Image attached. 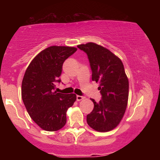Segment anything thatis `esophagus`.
Here are the masks:
<instances>
[{
  "instance_id": "1",
  "label": "esophagus",
  "mask_w": 160,
  "mask_h": 160,
  "mask_svg": "<svg viewBox=\"0 0 160 160\" xmlns=\"http://www.w3.org/2000/svg\"><path fill=\"white\" fill-rule=\"evenodd\" d=\"M84 98H85V97L82 96V95H77V100L78 101H81Z\"/></svg>"
}]
</instances>
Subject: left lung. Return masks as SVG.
I'll return each mask as SVG.
<instances>
[{"instance_id": "8db88e82", "label": "left lung", "mask_w": 160, "mask_h": 160, "mask_svg": "<svg viewBox=\"0 0 160 160\" xmlns=\"http://www.w3.org/2000/svg\"><path fill=\"white\" fill-rule=\"evenodd\" d=\"M88 56L92 80L99 84L102 100L94 103L86 117L89 126L95 131L108 132L117 127L123 117L128 98V80L120 58L109 49L95 43L78 45Z\"/></svg>"}]
</instances>
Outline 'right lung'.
<instances>
[{
  "instance_id": "1",
  "label": "right lung",
  "mask_w": 160,
  "mask_h": 160,
  "mask_svg": "<svg viewBox=\"0 0 160 160\" xmlns=\"http://www.w3.org/2000/svg\"><path fill=\"white\" fill-rule=\"evenodd\" d=\"M71 47L52 46L34 57L22 82V98L31 118L40 128L58 131L66 123V112L76 101L75 94L55 90L60 82L64 62L77 51Z\"/></svg>"
}]
</instances>
